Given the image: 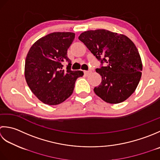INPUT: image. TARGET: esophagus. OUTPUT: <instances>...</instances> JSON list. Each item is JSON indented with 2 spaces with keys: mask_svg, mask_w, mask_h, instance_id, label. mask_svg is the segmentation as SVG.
Instances as JSON below:
<instances>
[{
  "mask_svg": "<svg viewBox=\"0 0 160 160\" xmlns=\"http://www.w3.org/2000/svg\"><path fill=\"white\" fill-rule=\"evenodd\" d=\"M92 72L91 71H84V74L86 76H88V75H89V74Z\"/></svg>",
  "mask_w": 160,
  "mask_h": 160,
  "instance_id": "obj_1",
  "label": "esophagus"
}]
</instances>
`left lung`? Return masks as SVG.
Returning a JSON list of instances; mask_svg holds the SVG:
<instances>
[{
  "label": "left lung",
  "instance_id": "left-lung-1",
  "mask_svg": "<svg viewBox=\"0 0 160 160\" xmlns=\"http://www.w3.org/2000/svg\"><path fill=\"white\" fill-rule=\"evenodd\" d=\"M79 39L101 63L96 69L102 77L100 85L94 88L97 95L110 103L128 99L138 86L142 70L133 42L124 35L106 30L84 32Z\"/></svg>",
  "mask_w": 160,
  "mask_h": 160
}]
</instances>
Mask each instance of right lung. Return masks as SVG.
<instances>
[{"mask_svg":"<svg viewBox=\"0 0 160 160\" xmlns=\"http://www.w3.org/2000/svg\"><path fill=\"white\" fill-rule=\"evenodd\" d=\"M72 32H53L35 42L25 60V77L32 92L42 102L58 105L73 92L80 70H72L68 49L74 39ZM67 63V68L63 64Z\"/></svg>","mask_w":160,"mask_h":160,"instance_id":"add662e5","label":"right lung"}]
</instances>
